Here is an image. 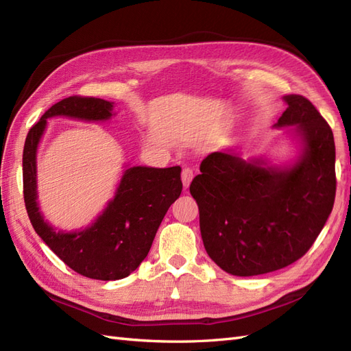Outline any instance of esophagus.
<instances>
[{
  "instance_id": "34e87169",
  "label": "esophagus",
  "mask_w": 351,
  "mask_h": 351,
  "mask_svg": "<svg viewBox=\"0 0 351 351\" xmlns=\"http://www.w3.org/2000/svg\"><path fill=\"white\" fill-rule=\"evenodd\" d=\"M193 180V169L189 168V167H184L183 171H182V182H183V186L184 187H189L190 183H192Z\"/></svg>"
}]
</instances>
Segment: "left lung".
<instances>
[{
	"label": "left lung",
	"instance_id": "8db88e82",
	"mask_svg": "<svg viewBox=\"0 0 351 351\" xmlns=\"http://www.w3.org/2000/svg\"><path fill=\"white\" fill-rule=\"evenodd\" d=\"M284 101L287 110L275 125H295L303 145L291 167L212 152L190 184L209 258L237 277L268 274L299 261L334 206L331 127L302 95H287Z\"/></svg>",
	"mask_w": 351,
	"mask_h": 351
}]
</instances>
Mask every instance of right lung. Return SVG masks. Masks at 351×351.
<instances>
[{
    "mask_svg": "<svg viewBox=\"0 0 351 351\" xmlns=\"http://www.w3.org/2000/svg\"><path fill=\"white\" fill-rule=\"evenodd\" d=\"M58 115L84 121L108 120L112 102L74 95L52 105L32 125L23 149V196L29 219L38 236L73 271L101 281L125 278L147 256L168 208L182 193V168L125 169L114 199L95 222L79 231H57L42 217L36 202V151L47 119Z\"/></svg>",
    "mask_w": 351,
    "mask_h": 351,
    "instance_id": "1",
    "label": "right lung"
}]
</instances>
